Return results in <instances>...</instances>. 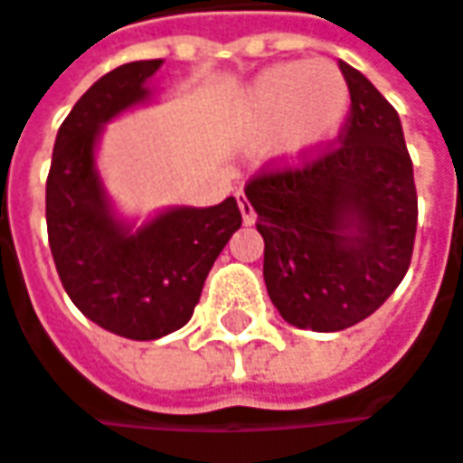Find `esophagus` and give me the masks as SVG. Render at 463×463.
I'll list each match as a JSON object with an SVG mask.
<instances>
[{"instance_id":"1","label":"esophagus","mask_w":463,"mask_h":463,"mask_svg":"<svg viewBox=\"0 0 463 463\" xmlns=\"http://www.w3.org/2000/svg\"><path fill=\"white\" fill-rule=\"evenodd\" d=\"M238 209H241L243 225H254V222H257V212H254L251 202L246 199V194H238Z\"/></svg>"}]
</instances>
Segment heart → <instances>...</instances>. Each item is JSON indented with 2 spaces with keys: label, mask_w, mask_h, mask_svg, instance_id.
<instances>
[{
  "label": "heart",
  "mask_w": 463,
  "mask_h": 463,
  "mask_svg": "<svg viewBox=\"0 0 463 463\" xmlns=\"http://www.w3.org/2000/svg\"><path fill=\"white\" fill-rule=\"evenodd\" d=\"M351 112L345 75L327 60L283 62L259 72L241 104L251 136H269L280 162H304L325 149Z\"/></svg>",
  "instance_id": "heart-1"
}]
</instances>
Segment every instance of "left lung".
I'll return each mask as SVG.
<instances>
[{"mask_svg":"<svg viewBox=\"0 0 463 463\" xmlns=\"http://www.w3.org/2000/svg\"><path fill=\"white\" fill-rule=\"evenodd\" d=\"M351 112L338 144L246 185L264 238V286L293 327L338 333L377 312L403 280L417 235V185L391 101L340 62Z\"/></svg>","mask_w":463,"mask_h":463,"instance_id":"1","label":"left lung"}]
</instances>
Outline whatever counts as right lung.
<instances>
[{"mask_svg":"<svg viewBox=\"0 0 463 463\" xmlns=\"http://www.w3.org/2000/svg\"><path fill=\"white\" fill-rule=\"evenodd\" d=\"M162 60L128 62L101 75L57 130L46 177V231L72 304L99 327L130 340L180 330L202 298L206 275L241 228L238 202L170 206L130 225L115 214L96 167L109 120L151 96Z\"/></svg>","mask_w":463,"mask_h":463,"instance_id":"1","label":"right lung"}]
</instances>
